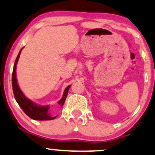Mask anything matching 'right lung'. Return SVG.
<instances>
[{
  "mask_svg": "<svg viewBox=\"0 0 155 155\" xmlns=\"http://www.w3.org/2000/svg\"><path fill=\"white\" fill-rule=\"evenodd\" d=\"M22 48L19 51L15 60V63H14L13 71H12V90H13L14 96H15V100L18 102V105L21 107L22 110L25 112L26 115H28L30 118L35 119V120H51V119H55L56 116H51L49 113V106H39V105L36 104L33 102H32L30 100L28 99L24 95L23 92H21L20 89H19L18 83H17L16 79V65L18 63V60L19 59V56H20L21 51ZM70 86H68L66 89H65L64 94H63V98H61L60 101H59L58 104L61 106H63L64 104L66 98L68 95V89H69Z\"/></svg>",
  "mask_w": 155,
  "mask_h": 155,
  "instance_id": "obj_1",
  "label": "right lung"
}]
</instances>
